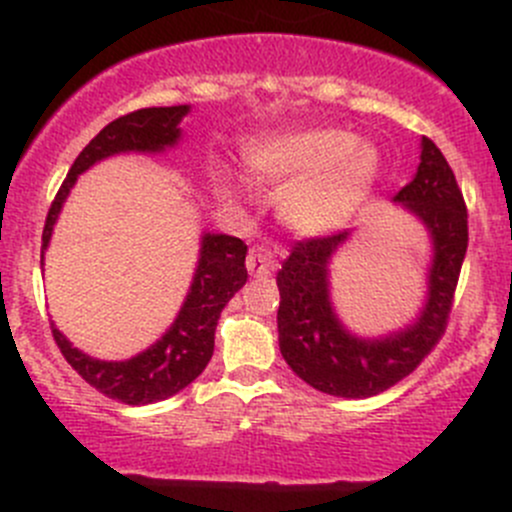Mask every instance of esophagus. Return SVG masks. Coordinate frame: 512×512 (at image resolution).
<instances>
[{
    "instance_id": "obj_1",
    "label": "esophagus",
    "mask_w": 512,
    "mask_h": 512,
    "mask_svg": "<svg viewBox=\"0 0 512 512\" xmlns=\"http://www.w3.org/2000/svg\"><path fill=\"white\" fill-rule=\"evenodd\" d=\"M272 265H275V260H272V252L267 250V247L255 245L250 250V255H247V272H250V275H267V272L272 270Z\"/></svg>"
}]
</instances>
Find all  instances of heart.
I'll use <instances>...</instances> for the list:
<instances>
[{"mask_svg":"<svg viewBox=\"0 0 512 512\" xmlns=\"http://www.w3.org/2000/svg\"><path fill=\"white\" fill-rule=\"evenodd\" d=\"M379 153L354 133L307 128L260 143L250 168L282 190V220L307 237L332 235L354 218L379 175Z\"/></svg>","mask_w":512,"mask_h":512,"instance_id":"b5f03b06","label":"heart"}]
</instances>
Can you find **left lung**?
<instances>
[{
	"label": "left lung",
	"mask_w": 512,
	"mask_h": 512,
	"mask_svg": "<svg viewBox=\"0 0 512 512\" xmlns=\"http://www.w3.org/2000/svg\"><path fill=\"white\" fill-rule=\"evenodd\" d=\"M426 227L431 265L426 299L404 329L359 337L339 319L329 292V262L352 232L294 242L277 272L280 352L289 369L322 394L369 399L399 384L426 359L446 332L453 292L468 250V213L451 165L431 138H421L414 180L394 195Z\"/></svg>",
	"instance_id": "8db88e82"
}]
</instances>
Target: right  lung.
I'll use <instances>...</instances> for the list:
<instances>
[{"label":"right lung","instance_id":"add662e5","mask_svg":"<svg viewBox=\"0 0 512 512\" xmlns=\"http://www.w3.org/2000/svg\"><path fill=\"white\" fill-rule=\"evenodd\" d=\"M190 113V106H158L126 113L108 123L89 146L79 153L69 175L61 183L41 235V262L49 247L54 223L59 220L64 200L69 198L76 178L98 160L118 153H163L178 146L180 121ZM247 245L240 237L223 232H203L200 257L190 282L188 297L168 332L146 352L126 361H101L76 349L59 329L51 324L56 344L64 359L89 381L94 389L128 406L156 404L183 391L190 381L198 379L208 366L215 349V327L225 304L247 282L245 267Z\"/></svg>","mask_w":512,"mask_h":512}]
</instances>
